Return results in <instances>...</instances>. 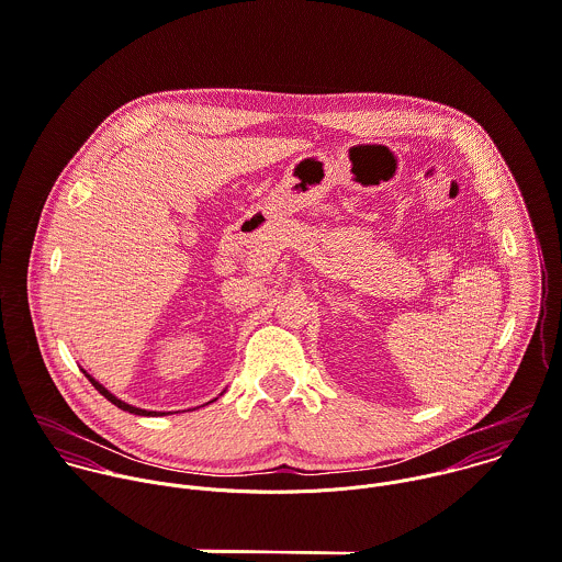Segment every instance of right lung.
I'll return each instance as SVG.
<instances>
[{
  "label": "right lung",
  "instance_id": "right-lung-1",
  "mask_svg": "<svg viewBox=\"0 0 562 562\" xmlns=\"http://www.w3.org/2000/svg\"><path fill=\"white\" fill-rule=\"evenodd\" d=\"M83 373H86V375H88V380L94 384V389H97L101 395H105V397H108L112 404H116L119 408H123V411H127V413H134V415H151V417H154V415H165V413H158V411H145V408H136V406H132V404H127V402L119 400V397H116V395H112V393H110V391H108L103 384H99V382H97V380H94V378H92L88 371H83Z\"/></svg>",
  "mask_w": 562,
  "mask_h": 562
}]
</instances>
